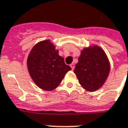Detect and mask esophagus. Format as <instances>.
Returning a JSON list of instances; mask_svg holds the SVG:
<instances>
[{
    "label": "esophagus",
    "mask_w": 128,
    "mask_h": 128,
    "mask_svg": "<svg viewBox=\"0 0 128 128\" xmlns=\"http://www.w3.org/2000/svg\"><path fill=\"white\" fill-rule=\"evenodd\" d=\"M70 66L71 68V69L74 70V68H75V64H73V63H72V64L70 65Z\"/></svg>",
    "instance_id": "obj_1"
}]
</instances>
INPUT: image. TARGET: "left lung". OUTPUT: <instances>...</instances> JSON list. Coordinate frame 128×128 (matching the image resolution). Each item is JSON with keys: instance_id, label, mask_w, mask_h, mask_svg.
<instances>
[{"instance_id": "obj_1", "label": "left lung", "mask_w": 128, "mask_h": 128, "mask_svg": "<svg viewBox=\"0 0 128 128\" xmlns=\"http://www.w3.org/2000/svg\"><path fill=\"white\" fill-rule=\"evenodd\" d=\"M110 71V64L104 50L98 45H90L81 50L74 72L84 88L94 92L101 88Z\"/></svg>"}]
</instances>
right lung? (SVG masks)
Here are the masks:
<instances>
[{
    "label": "right lung",
    "instance_id": "add662e5",
    "mask_svg": "<svg viewBox=\"0 0 128 128\" xmlns=\"http://www.w3.org/2000/svg\"><path fill=\"white\" fill-rule=\"evenodd\" d=\"M27 69L32 80L40 88L51 91L61 83L71 68L59 56V50L50 40L34 45L26 60Z\"/></svg>",
    "mask_w": 128,
    "mask_h": 128
}]
</instances>
